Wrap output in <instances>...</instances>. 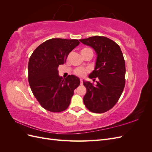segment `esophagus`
I'll return each mask as SVG.
<instances>
[{
    "instance_id": "obj_1",
    "label": "esophagus",
    "mask_w": 152,
    "mask_h": 152,
    "mask_svg": "<svg viewBox=\"0 0 152 152\" xmlns=\"http://www.w3.org/2000/svg\"><path fill=\"white\" fill-rule=\"evenodd\" d=\"M80 85H83V81H82V79H80Z\"/></svg>"
}]
</instances>
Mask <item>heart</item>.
<instances>
[{
  "label": "heart",
  "mask_w": 152,
  "mask_h": 152,
  "mask_svg": "<svg viewBox=\"0 0 152 152\" xmlns=\"http://www.w3.org/2000/svg\"><path fill=\"white\" fill-rule=\"evenodd\" d=\"M88 53H93V50L89 48H85L81 50V54H85ZM87 72V70H86V69H85L84 68L79 67V68H77V69H75L74 72H75V74L77 75V76L83 77L86 75Z\"/></svg>",
  "instance_id": "heart-1"
}]
</instances>
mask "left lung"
<instances>
[{
    "mask_svg": "<svg viewBox=\"0 0 152 152\" xmlns=\"http://www.w3.org/2000/svg\"><path fill=\"white\" fill-rule=\"evenodd\" d=\"M79 40L93 48L97 54L94 70L89 75L93 81L97 79V84L83 80L87 89L84 103L92 112H106L117 103L125 86L126 64L122 50L114 41L103 36Z\"/></svg>",
    "mask_w": 152,
    "mask_h": 152,
    "instance_id": "1",
    "label": "left lung"
}]
</instances>
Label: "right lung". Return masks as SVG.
<instances>
[{"label":"right lung","mask_w":152,"mask_h":152,"mask_svg":"<svg viewBox=\"0 0 152 152\" xmlns=\"http://www.w3.org/2000/svg\"><path fill=\"white\" fill-rule=\"evenodd\" d=\"M79 44L77 39H51L39 45L31 55L28 66L29 84L35 98L48 111L65 110L74 90L80 85L79 77L72 75L63 79L58 70Z\"/></svg>","instance_id":"add662e5"}]
</instances>
